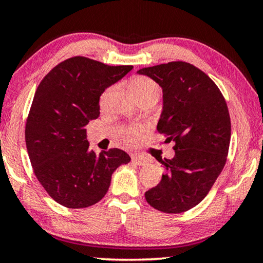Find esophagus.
Returning <instances> with one entry per match:
<instances>
[{
	"label": "esophagus",
	"mask_w": 263,
	"mask_h": 263,
	"mask_svg": "<svg viewBox=\"0 0 263 263\" xmlns=\"http://www.w3.org/2000/svg\"><path fill=\"white\" fill-rule=\"evenodd\" d=\"M132 162H135V164L138 166H143V165L147 164V158H145V156L135 154V155H132Z\"/></svg>",
	"instance_id": "1"
}]
</instances>
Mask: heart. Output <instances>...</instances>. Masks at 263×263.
<instances>
[{
	"label": "heart",
	"mask_w": 263,
	"mask_h": 263,
	"mask_svg": "<svg viewBox=\"0 0 263 263\" xmlns=\"http://www.w3.org/2000/svg\"><path fill=\"white\" fill-rule=\"evenodd\" d=\"M129 89L137 101L148 97L159 98V96H160V87L153 80L145 78V76H137V78L132 79L129 81ZM141 131L142 127H139V126L127 128L125 132V138L127 141H134Z\"/></svg>",
	"instance_id": "b5f03b06"
}]
</instances>
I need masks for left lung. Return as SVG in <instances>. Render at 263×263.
Segmentation results:
<instances>
[{"label":"left lung","mask_w":263,"mask_h":263,"mask_svg":"<svg viewBox=\"0 0 263 263\" xmlns=\"http://www.w3.org/2000/svg\"><path fill=\"white\" fill-rule=\"evenodd\" d=\"M162 88L159 134L175 142L172 159H158L164 175L145 192L148 204L166 214L194 208L223 170L231 142V118L212 80L185 62H170L137 71Z\"/></svg>","instance_id":"8db88e82"}]
</instances>
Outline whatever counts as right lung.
<instances>
[{
	"label": "right lung",
	"mask_w": 263,
	"mask_h": 263,
	"mask_svg": "<svg viewBox=\"0 0 263 263\" xmlns=\"http://www.w3.org/2000/svg\"><path fill=\"white\" fill-rule=\"evenodd\" d=\"M85 57L59 63L40 82L25 126L32 168L49 197L69 209L88 208L107 194L111 175L131 160L118 148L96 154L86 125L99 116V97L132 70Z\"/></svg>",
	"instance_id": "right-lung-1"
}]
</instances>
